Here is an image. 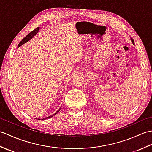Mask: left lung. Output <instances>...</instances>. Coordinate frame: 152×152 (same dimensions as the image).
Returning a JSON list of instances; mask_svg holds the SVG:
<instances>
[{"mask_svg": "<svg viewBox=\"0 0 152 152\" xmlns=\"http://www.w3.org/2000/svg\"><path fill=\"white\" fill-rule=\"evenodd\" d=\"M131 40L132 43H133V44H134V40H133V39H132V38H131Z\"/></svg>", "mask_w": 152, "mask_h": 152, "instance_id": "left-lung-1", "label": "left lung"}]
</instances>
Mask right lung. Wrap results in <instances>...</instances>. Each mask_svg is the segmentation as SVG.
Listing matches in <instances>:
<instances>
[{
  "label": "right lung",
  "instance_id": "add662e5",
  "mask_svg": "<svg viewBox=\"0 0 152 152\" xmlns=\"http://www.w3.org/2000/svg\"><path fill=\"white\" fill-rule=\"evenodd\" d=\"M39 30H40V27H37V28H35V29L34 30V31H33L32 32H31V33H29V34H28L26 37H25L20 42H19V44H18V48H19L21 46H22L23 44H25L26 42H28L29 40H31L32 38H33L35 35H36L38 33V31H39ZM60 110H61V108L58 110L56 112V113H54V114H53V115H50V116H48V117H47V118H42V119H39V120H44V119H48V118H52L53 115H56L58 112H59V111H60Z\"/></svg>",
  "mask_w": 152,
  "mask_h": 152
}]
</instances>
